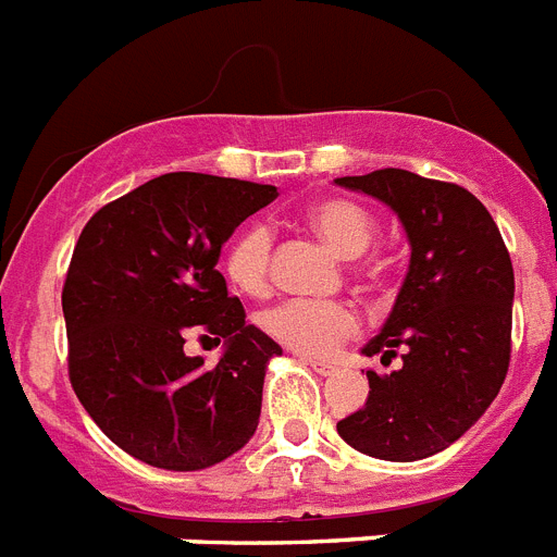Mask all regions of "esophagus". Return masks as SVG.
Returning <instances> with one entry per match:
<instances>
[{"instance_id":"1","label":"esophagus","mask_w":557,"mask_h":557,"mask_svg":"<svg viewBox=\"0 0 557 557\" xmlns=\"http://www.w3.org/2000/svg\"><path fill=\"white\" fill-rule=\"evenodd\" d=\"M307 367H312V370L319 372V375H333L335 367L327 364V361H319V358H305Z\"/></svg>"}]
</instances>
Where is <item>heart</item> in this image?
<instances>
[{
    "label": "heart",
    "mask_w": 557,
    "mask_h": 557,
    "mask_svg": "<svg viewBox=\"0 0 557 557\" xmlns=\"http://www.w3.org/2000/svg\"><path fill=\"white\" fill-rule=\"evenodd\" d=\"M307 227L342 259H356L375 238V219L367 207L344 196H321L301 213ZM273 270V236L261 222L236 233L224 252V275L245 296H264ZM261 333L289 352L330 358L358 333V315L344 301H298L289 298L259 315Z\"/></svg>",
    "instance_id": "heart-1"
}]
</instances>
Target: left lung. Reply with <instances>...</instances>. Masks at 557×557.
Here are the masks:
<instances>
[{
	"label": "left lung",
	"instance_id": "left-lung-1",
	"mask_svg": "<svg viewBox=\"0 0 557 557\" xmlns=\"http://www.w3.org/2000/svg\"><path fill=\"white\" fill-rule=\"evenodd\" d=\"M384 201L404 224L410 270L384 327L364 356L404 364L367 370L370 395L338 421L358 453L421 461L461 438L507 379L516 275L498 224L470 190L384 168L335 178Z\"/></svg>",
	"mask_w": 557,
	"mask_h": 557
}]
</instances>
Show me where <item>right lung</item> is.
<instances>
[{"label":"right lung","instance_id":"obj_1","mask_svg":"<svg viewBox=\"0 0 557 557\" xmlns=\"http://www.w3.org/2000/svg\"><path fill=\"white\" fill-rule=\"evenodd\" d=\"M275 196L242 178L164 173L82 230L62 289L67 372L87 416L133 458L205 470L256 433L264 370L282 347L245 324L215 264ZM193 332L225 342L219 366L184 356Z\"/></svg>","mask_w":557,"mask_h":557}]
</instances>
